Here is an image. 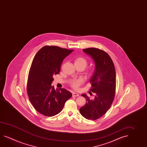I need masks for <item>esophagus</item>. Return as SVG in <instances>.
Segmentation results:
<instances>
[{"label": "esophagus", "mask_w": 147, "mask_h": 147, "mask_svg": "<svg viewBox=\"0 0 147 147\" xmlns=\"http://www.w3.org/2000/svg\"><path fill=\"white\" fill-rule=\"evenodd\" d=\"M72 96H74V97H77V96H79V94H78V93L73 92V94H72Z\"/></svg>", "instance_id": "obj_1"}]
</instances>
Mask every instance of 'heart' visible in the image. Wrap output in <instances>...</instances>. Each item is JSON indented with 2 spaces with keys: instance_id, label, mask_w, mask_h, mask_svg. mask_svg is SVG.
Listing matches in <instances>:
<instances>
[{
  "instance_id": "1",
  "label": "heart",
  "mask_w": 147,
  "mask_h": 147,
  "mask_svg": "<svg viewBox=\"0 0 147 147\" xmlns=\"http://www.w3.org/2000/svg\"><path fill=\"white\" fill-rule=\"evenodd\" d=\"M74 64L81 65L84 66L85 68L88 64V62L85 58L82 57H78L75 59L74 61ZM83 81L82 79H78V80H73L71 82V84L73 88H78L79 87V86L83 83Z\"/></svg>"
}]
</instances>
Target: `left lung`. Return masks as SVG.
Instances as JSON below:
<instances>
[{"instance_id":"1","label":"left lung","mask_w":147,"mask_h":147,"mask_svg":"<svg viewBox=\"0 0 147 147\" xmlns=\"http://www.w3.org/2000/svg\"><path fill=\"white\" fill-rule=\"evenodd\" d=\"M94 63L95 69L90 79L95 94L91 98L85 93L82 95L86 99L85 105L80 109L82 115L88 120H95L102 117L111 107L114 100L116 74L114 64L111 57L106 52L95 48L83 50ZM91 94L92 93L89 92Z\"/></svg>"}]
</instances>
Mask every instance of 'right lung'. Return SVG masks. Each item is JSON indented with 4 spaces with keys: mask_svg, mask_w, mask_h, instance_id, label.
I'll return each mask as SVG.
<instances>
[{
    "mask_svg": "<svg viewBox=\"0 0 147 147\" xmlns=\"http://www.w3.org/2000/svg\"><path fill=\"white\" fill-rule=\"evenodd\" d=\"M73 51L57 46H46L36 53L30 69L27 94L36 111L52 117L62 111L72 94L65 88L54 89L53 75L59 74L63 59Z\"/></svg>",
    "mask_w": 147,
    "mask_h": 147,
    "instance_id": "1",
    "label": "right lung"
}]
</instances>
